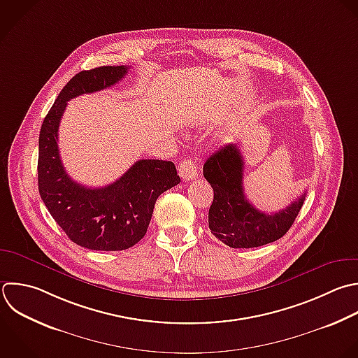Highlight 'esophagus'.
<instances>
[{"mask_svg":"<svg viewBox=\"0 0 358 358\" xmlns=\"http://www.w3.org/2000/svg\"><path fill=\"white\" fill-rule=\"evenodd\" d=\"M178 171H179V176L183 180H193L197 178V168L193 161H189V159L182 161L178 166Z\"/></svg>","mask_w":358,"mask_h":358,"instance_id":"34e87169","label":"esophagus"}]
</instances>
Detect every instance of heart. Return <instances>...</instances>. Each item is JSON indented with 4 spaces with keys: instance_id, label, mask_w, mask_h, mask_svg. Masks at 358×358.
<instances>
[{
    "instance_id": "1",
    "label": "heart",
    "mask_w": 358,
    "mask_h": 358,
    "mask_svg": "<svg viewBox=\"0 0 358 358\" xmlns=\"http://www.w3.org/2000/svg\"><path fill=\"white\" fill-rule=\"evenodd\" d=\"M232 136V129L228 126V127H224L222 130H221V133H220V137L221 138H224V140H227V138H229Z\"/></svg>"
}]
</instances>
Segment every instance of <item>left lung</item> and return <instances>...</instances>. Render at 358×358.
<instances>
[{"mask_svg": "<svg viewBox=\"0 0 358 358\" xmlns=\"http://www.w3.org/2000/svg\"><path fill=\"white\" fill-rule=\"evenodd\" d=\"M203 173L214 190L208 227L229 248H256L280 239L296 218L306 194L278 213L257 210L243 193V157L236 144L214 152L206 161Z\"/></svg>", "mask_w": 358, "mask_h": 358, "instance_id": "obj_1", "label": "left lung"}]
</instances>
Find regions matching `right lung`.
I'll return each mask as SVG.
<instances>
[{
    "label": "right lung",
    "instance_id": "add662e5",
    "mask_svg": "<svg viewBox=\"0 0 358 358\" xmlns=\"http://www.w3.org/2000/svg\"><path fill=\"white\" fill-rule=\"evenodd\" d=\"M129 71L126 66H106L74 76L59 94L39 134L41 197L66 235L92 250L134 246L147 232L159 194L180 182L173 162L140 159L116 182L91 189L74 182L62 164L57 141L67 102L106 90Z\"/></svg>",
    "mask_w": 358,
    "mask_h": 358
}]
</instances>
